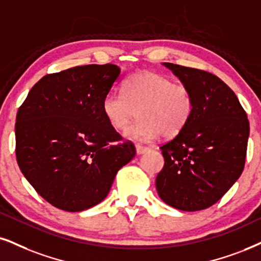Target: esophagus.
I'll return each instance as SVG.
<instances>
[{"mask_svg":"<svg viewBox=\"0 0 261 261\" xmlns=\"http://www.w3.org/2000/svg\"><path fill=\"white\" fill-rule=\"evenodd\" d=\"M136 151L138 155H143L144 152H146L147 151V147L146 146H143V145H139V144H137L136 145Z\"/></svg>","mask_w":261,"mask_h":261,"instance_id":"obj_1","label":"esophagus"}]
</instances>
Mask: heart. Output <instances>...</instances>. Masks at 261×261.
<instances>
[{
  "label": "heart",
  "mask_w": 261,
  "mask_h": 261,
  "mask_svg": "<svg viewBox=\"0 0 261 261\" xmlns=\"http://www.w3.org/2000/svg\"><path fill=\"white\" fill-rule=\"evenodd\" d=\"M102 115L112 128L124 130L138 110V120L125 136L139 141L156 140L161 134L175 137L194 112V98L184 86L162 73L139 71L123 85V93L109 92L101 104Z\"/></svg>",
  "instance_id": "heart-1"
}]
</instances>
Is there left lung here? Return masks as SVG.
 <instances>
[{"mask_svg":"<svg viewBox=\"0 0 261 261\" xmlns=\"http://www.w3.org/2000/svg\"><path fill=\"white\" fill-rule=\"evenodd\" d=\"M191 92L194 112L184 129L160 147L165 166L156 189L165 203L196 212L217 203L242 174L249 122L239 98L219 77L163 63Z\"/></svg>","mask_w":261,"mask_h":261,"instance_id":"8db88e82","label":"left lung"}]
</instances>
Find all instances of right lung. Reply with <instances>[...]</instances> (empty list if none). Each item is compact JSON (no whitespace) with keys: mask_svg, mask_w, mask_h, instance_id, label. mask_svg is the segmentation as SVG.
I'll list each match as a JSON object with an SVG mask.
<instances>
[{"mask_svg":"<svg viewBox=\"0 0 261 261\" xmlns=\"http://www.w3.org/2000/svg\"><path fill=\"white\" fill-rule=\"evenodd\" d=\"M120 73L114 64H92L46 75L19 108V168L54 207L81 212L98 204L118 169L136 156L130 141L118 143L120 134L101 110Z\"/></svg>","mask_w":261,"mask_h":261,"instance_id":"obj_1","label":"right lung"}]
</instances>
